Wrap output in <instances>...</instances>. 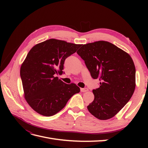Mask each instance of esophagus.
Masks as SVG:
<instances>
[{
  "label": "esophagus",
  "instance_id": "obj_1",
  "mask_svg": "<svg viewBox=\"0 0 148 148\" xmlns=\"http://www.w3.org/2000/svg\"><path fill=\"white\" fill-rule=\"evenodd\" d=\"M80 87H81V89L82 90H83V91H85V90H86V88H83V86H82V85H80Z\"/></svg>",
  "mask_w": 148,
  "mask_h": 148
}]
</instances>
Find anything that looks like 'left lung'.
Listing matches in <instances>:
<instances>
[{
    "label": "left lung",
    "instance_id": "left-lung-1",
    "mask_svg": "<svg viewBox=\"0 0 148 148\" xmlns=\"http://www.w3.org/2000/svg\"><path fill=\"white\" fill-rule=\"evenodd\" d=\"M75 52L74 44L50 39L28 52L20 76L25 99L38 114L47 117L56 114L80 91L75 83H65L58 77L63 73L65 60Z\"/></svg>",
    "mask_w": 148,
    "mask_h": 148
}]
</instances>
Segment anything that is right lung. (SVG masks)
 <instances>
[{"mask_svg": "<svg viewBox=\"0 0 148 148\" xmlns=\"http://www.w3.org/2000/svg\"><path fill=\"white\" fill-rule=\"evenodd\" d=\"M86 45L77 53L92 78L101 82L99 87L92 90L95 99L87 108L98 119H109L126 105L135 91V64L127 53L110 42L99 41Z\"/></svg>", "mask_w": 148, "mask_h": 148, "instance_id": "1", "label": "right lung"}]
</instances>
